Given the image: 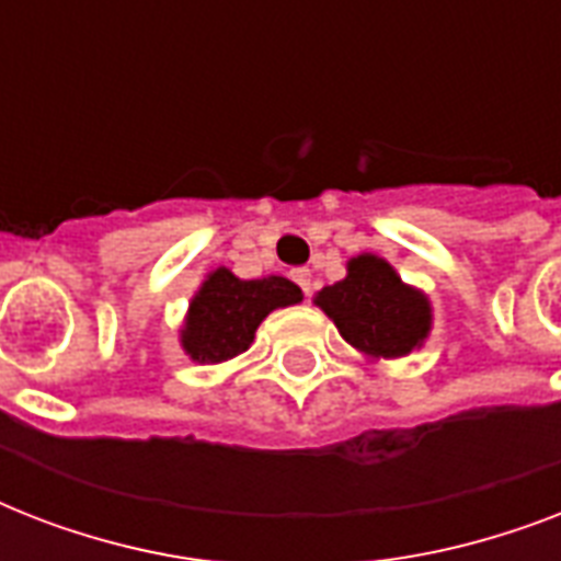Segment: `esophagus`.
<instances>
[{
	"instance_id": "esophagus-1",
	"label": "esophagus",
	"mask_w": 561,
	"mask_h": 561,
	"mask_svg": "<svg viewBox=\"0 0 561 561\" xmlns=\"http://www.w3.org/2000/svg\"><path fill=\"white\" fill-rule=\"evenodd\" d=\"M290 276H294V282H297L299 288H302V294L308 297V294H311V271H308V267H297Z\"/></svg>"
}]
</instances>
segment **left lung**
Returning a JSON list of instances; mask_svg holds the SVG:
<instances>
[{
    "instance_id": "obj_1",
    "label": "left lung",
    "mask_w": 561,
    "mask_h": 561,
    "mask_svg": "<svg viewBox=\"0 0 561 561\" xmlns=\"http://www.w3.org/2000/svg\"><path fill=\"white\" fill-rule=\"evenodd\" d=\"M341 334L373 358H399L427 337L431 306L378 255H358L350 276L317 294Z\"/></svg>"
}]
</instances>
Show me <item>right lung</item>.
I'll return each mask as SVG.
<instances>
[{
  "label": "right lung",
  "instance_id": "add662e5",
  "mask_svg": "<svg viewBox=\"0 0 561 561\" xmlns=\"http://www.w3.org/2000/svg\"><path fill=\"white\" fill-rule=\"evenodd\" d=\"M302 290L290 279H238L220 267L203 282L197 297L188 306L183 329V350L201 364H218L241 355L253 343L255 329L273 308L294 306Z\"/></svg>",
  "mask_w": 561,
  "mask_h": 561
}]
</instances>
